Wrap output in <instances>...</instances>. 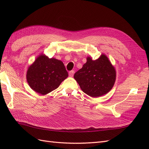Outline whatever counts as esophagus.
I'll list each match as a JSON object with an SVG mask.
<instances>
[{
  "label": "esophagus",
  "instance_id": "34e87169",
  "mask_svg": "<svg viewBox=\"0 0 149 149\" xmlns=\"http://www.w3.org/2000/svg\"><path fill=\"white\" fill-rule=\"evenodd\" d=\"M74 74V70H71L69 72V76H70V77H73Z\"/></svg>",
  "mask_w": 149,
  "mask_h": 149
}]
</instances>
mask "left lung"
<instances>
[{"instance_id": "8db88e82", "label": "left lung", "mask_w": 149, "mask_h": 149, "mask_svg": "<svg viewBox=\"0 0 149 149\" xmlns=\"http://www.w3.org/2000/svg\"><path fill=\"white\" fill-rule=\"evenodd\" d=\"M116 70L105 55L97 60L87 58L82 68L76 72L74 78L82 91L89 96L97 97L109 92L116 81Z\"/></svg>"}]
</instances>
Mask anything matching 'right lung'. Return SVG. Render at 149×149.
Wrapping results in <instances>:
<instances>
[{
  "instance_id": "right-lung-1",
  "label": "right lung",
  "mask_w": 149,
  "mask_h": 149,
  "mask_svg": "<svg viewBox=\"0 0 149 149\" xmlns=\"http://www.w3.org/2000/svg\"><path fill=\"white\" fill-rule=\"evenodd\" d=\"M68 76L61 61L42 55L29 68L26 80L31 89L45 95L58 88Z\"/></svg>"
}]
</instances>
